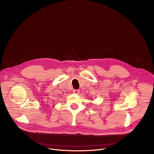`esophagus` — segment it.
<instances>
[{"label":"esophagus","mask_w":154,"mask_h":154,"mask_svg":"<svg viewBox=\"0 0 154 154\" xmlns=\"http://www.w3.org/2000/svg\"><path fill=\"white\" fill-rule=\"evenodd\" d=\"M73 92H74V94H79V93L80 92V91L79 90H74L73 91Z\"/></svg>","instance_id":"34e87169"}]
</instances>
